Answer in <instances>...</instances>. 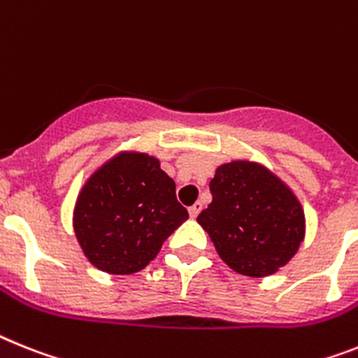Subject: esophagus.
<instances>
[{
	"mask_svg": "<svg viewBox=\"0 0 358 358\" xmlns=\"http://www.w3.org/2000/svg\"><path fill=\"white\" fill-rule=\"evenodd\" d=\"M200 211H202V202H196L189 207V215H191V218H196V216L200 215Z\"/></svg>",
	"mask_w": 358,
	"mask_h": 358,
	"instance_id": "obj_1",
	"label": "esophagus"
}]
</instances>
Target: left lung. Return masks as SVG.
I'll return each mask as SVG.
<instances>
[{
	"label": "left lung",
	"mask_w": 358,
	"mask_h": 358,
	"mask_svg": "<svg viewBox=\"0 0 358 358\" xmlns=\"http://www.w3.org/2000/svg\"><path fill=\"white\" fill-rule=\"evenodd\" d=\"M209 189L213 202L196 220L231 269L260 278L295 257L304 240V211L271 171L255 162H229L216 169Z\"/></svg>",
	"instance_id": "left-lung-1"
}]
</instances>
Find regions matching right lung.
Here are the masks:
<instances>
[{
  "label": "right lung",
  "instance_id": "1",
  "mask_svg": "<svg viewBox=\"0 0 358 358\" xmlns=\"http://www.w3.org/2000/svg\"><path fill=\"white\" fill-rule=\"evenodd\" d=\"M189 218L176 185L145 152H120L78 194L74 233L89 262L110 275L142 271Z\"/></svg>",
  "mask_w": 358,
  "mask_h": 358
}]
</instances>
